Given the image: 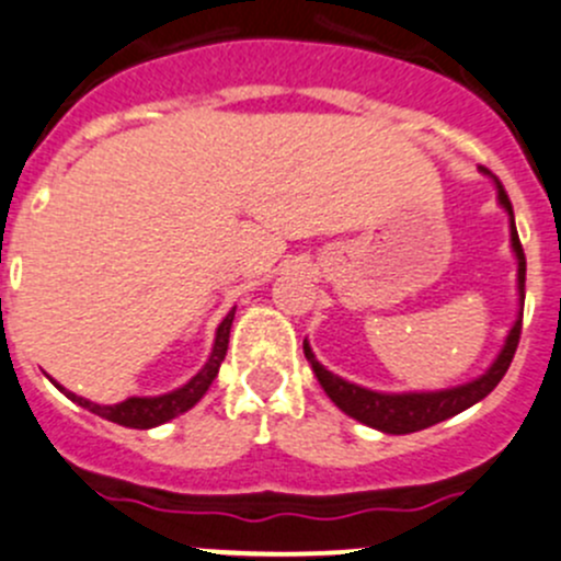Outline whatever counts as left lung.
Masks as SVG:
<instances>
[{"mask_svg": "<svg viewBox=\"0 0 561 561\" xmlns=\"http://www.w3.org/2000/svg\"><path fill=\"white\" fill-rule=\"evenodd\" d=\"M482 174L491 176V171L480 169ZM493 185H496V202L499 207L507 213L510 220V248L515 253V264H518V313H515L513 327H510L507 337H504L502 348L493 357V363L488 365L485 374H480L477 379L463 381V385L445 387V390H414V392H381L370 390V387H359L354 381L341 379L337 374L327 370L324 365L316 359L313 348H310L308 337L302 341L305 357H308L310 368H313L316 379H319L321 390L327 392L332 403L341 409L343 414L354 417L357 423L368 425V428L381 431V434H414V431L431 428V425L442 423V420H450L456 414L467 412L469 407L480 403L493 387L502 381V376L507 374L510 363H513V354L518 348L520 337V319H524V280H526V259L524 248L518 242V231H515V218H513V204H510L507 193H504L502 182L496 176H491Z\"/></svg>", "mask_w": 561, "mask_h": 561, "instance_id": "8db88e82", "label": "left lung"}]
</instances>
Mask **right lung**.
I'll use <instances>...</instances> for the list:
<instances>
[{
    "mask_svg": "<svg viewBox=\"0 0 561 561\" xmlns=\"http://www.w3.org/2000/svg\"><path fill=\"white\" fill-rule=\"evenodd\" d=\"M234 310L237 308H231L229 313H226V319L218 324V330H215L213 352H209L204 368L198 370L191 381H185V385L176 387V390L163 392V396H133L119 403H94V401H87V398L76 396V392L65 390V387L57 385L51 376H48V379H51L54 385H57V390H62L70 401L90 409L92 414L108 420V423L125 425V428H138V431L158 428V425L169 423V420L180 417V414H185L187 409L196 407V403L204 398V392L209 390V385L215 381V376H218L220 370V363H224L226 357V348H229V332H231V321H234Z\"/></svg>",
    "mask_w": 561,
    "mask_h": 561,
    "instance_id": "right-lung-1",
    "label": "right lung"
}]
</instances>
